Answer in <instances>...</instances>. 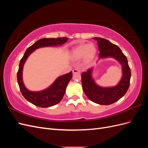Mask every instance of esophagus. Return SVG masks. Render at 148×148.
Segmentation results:
<instances>
[{"mask_svg":"<svg viewBox=\"0 0 148 148\" xmlns=\"http://www.w3.org/2000/svg\"><path fill=\"white\" fill-rule=\"evenodd\" d=\"M73 73H80V71L78 70V69H73Z\"/></svg>","mask_w":148,"mask_h":148,"instance_id":"1","label":"esophagus"}]
</instances>
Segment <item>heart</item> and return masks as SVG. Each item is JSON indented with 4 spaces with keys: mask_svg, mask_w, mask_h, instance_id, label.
<instances>
[{
    "mask_svg": "<svg viewBox=\"0 0 148 148\" xmlns=\"http://www.w3.org/2000/svg\"><path fill=\"white\" fill-rule=\"evenodd\" d=\"M96 48L93 44H82L74 48L71 52V57L73 60H80L83 58L85 63L88 64L95 58Z\"/></svg>",
    "mask_w": 148,
    "mask_h": 148,
    "instance_id": "heart-1",
    "label": "heart"
}]
</instances>
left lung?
Wrapping results in <instances>:
<instances>
[{"mask_svg":"<svg viewBox=\"0 0 148 148\" xmlns=\"http://www.w3.org/2000/svg\"><path fill=\"white\" fill-rule=\"evenodd\" d=\"M97 42L100 51L99 58L111 57L117 60L122 65V77L115 86L101 87L97 84L92 78L93 67L82 75V82L84 92L89 100L101 105H109L119 101L127 92L130 86L131 70L128 60L121 49L108 40L101 38H93Z\"/></svg>","mask_w":148,"mask_h":148,"instance_id":"obj_1","label":"left lung"}]
</instances>
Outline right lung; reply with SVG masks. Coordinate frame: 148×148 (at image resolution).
<instances>
[{"mask_svg": "<svg viewBox=\"0 0 148 148\" xmlns=\"http://www.w3.org/2000/svg\"><path fill=\"white\" fill-rule=\"evenodd\" d=\"M67 40L68 38L66 37L42 38L34 42L25 51L23 57L20 62L19 69L17 73V81L22 95L31 104L41 107H49L59 103L65 95L67 85L72 78V71L58 77L50 86L44 90L31 91L25 86L22 77L23 66L26 60L36 49L44 47L62 46L67 41Z\"/></svg>", "mask_w": 148, "mask_h": 148, "instance_id": "add662e5", "label": "right lung"}]
</instances>
